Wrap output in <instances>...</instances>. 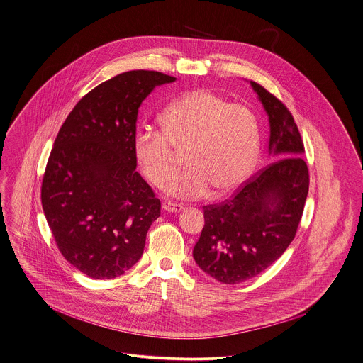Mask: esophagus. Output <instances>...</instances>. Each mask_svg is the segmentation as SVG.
Here are the masks:
<instances>
[{
  "instance_id": "esophagus-1",
  "label": "esophagus",
  "mask_w": 363,
  "mask_h": 363,
  "mask_svg": "<svg viewBox=\"0 0 363 363\" xmlns=\"http://www.w3.org/2000/svg\"><path fill=\"white\" fill-rule=\"evenodd\" d=\"M162 208H164L165 211L179 213V211L184 208V206L179 204V203H174V201H164V203H162Z\"/></svg>"
}]
</instances>
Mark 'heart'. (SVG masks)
I'll return each instance as SVG.
<instances>
[{
  "label": "heart",
  "instance_id": "obj_1",
  "mask_svg": "<svg viewBox=\"0 0 363 363\" xmlns=\"http://www.w3.org/2000/svg\"><path fill=\"white\" fill-rule=\"evenodd\" d=\"M162 130H136L133 150L146 178L164 189L179 171L184 153L185 172L171 185L181 198H201L238 188L250 174L259 155L260 132L255 113L240 103L196 89L174 100L160 117Z\"/></svg>",
  "mask_w": 363,
  "mask_h": 363
}]
</instances>
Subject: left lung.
<instances>
[{
	"label": "left lung",
	"instance_id": "left-lung-1",
	"mask_svg": "<svg viewBox=\"0 0 363 363\" xmlns=\"http://www.w3.org/2000/svg\"><path fill=\"white\" fill-rule=\"evenodd\" d=\"M270 122V162L241 185L231 199L207 204L194 259L223 284L256 277L273 264L295 238L306 196L309 169L303 140L281 100L250 81Z\"/></svg>",
	"mask_w": 363,
	"mask_h": 363
}]
</instances>
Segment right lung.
Wrapping results in <instances>:
<instances>
[{
    "label": "right lung",
    "instance_id": "add662e5",
    "mask_svg": "<svg viewBox=\"0 0 363 363\" xmlns=\"http://www.w3.org/2000/svg\"><path fill=\"white\" fill-rule=\"evenodd\" d=\"M174 77L129 71L100 83L62 123L41 182V204L61 255L83 274L111 280L142 256L162 203L136 168L138 111Z\"/></svg>",
    "mask_w": 363,
    "mask_h": 363
}]
</instances>
